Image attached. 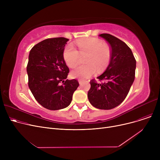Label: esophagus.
Segmentation results:
<instances>
[{
	"label": "esophagus",
	"mask_w": 160,
	"mask_h": 160,
	"mask_svg": "<svg viewBox=\"0 0 160 160\" xmlns=\"http://www.w3.org/2000/svg\"><path fill=\"white\" fill-rule=\"evenodd\" d=\"M78 82H79V84H80V85H81L82 83L83 82L82 80H78Z\"/></svg>",
	"instance_id": "obj_1"
}]
</instances>
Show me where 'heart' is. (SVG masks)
I'll return each mask as SVG.
<instances>
[{
	"label": "heart",
	"mask_w": 160,
	"mask_h": 160,
	"mask_svg": "<svg viewBox=\"0 0 160 160\" xmlns=\"http://www.w3.org/2000/svg\"><path fill=\"white\" fill-rule=\"evenodd\" d=\"M79 52L72 45H67L63 51V58L66 64L71 68L77 66L80 55L87 56L85 63L87 65L79 66L71 72L74 78L86 80L98 72L104 71L108 66L111 59V50L107 45L97 38H88L77 41ZM80 53H79V52Z\"/></svg>",
	"instance_id": "1"
}]
</instances>
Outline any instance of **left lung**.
<instances>
[{
	"label": "left lung",
	"instance_id": "1",
	"mask_svg": "<svg viewBox=\"0 0 160 160\" xmlns=\"http://www.w3.org/2000/svg\"><path fill=\"white\" fill-rule=\"evenodd\" d=\"M110 44L112 55L110 64L98 79L105 82H90L88 97L91 105L100 110H111L121 104L127 97L135 79L136 61L130 47L117 38L102 33Z\"/></svg>",
	"mask_w": 160,
	"mask_h": 160
}]
</instances>
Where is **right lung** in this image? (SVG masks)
Segmentation results:
<instances>
[{
  "instance_id": "1",
  "label": "right lung",
  "mask_w": 160,
  "mask_h": 160,
  "mask_svg": "<svg viewBox=\"0 0 160 160\" xmlns=\"http://www.w3.org/2000/svg\"><path fill=\"white\" fill-rule=\"evenodd\" d=\"M68 41L65 38L47 39L30 51L27 67L28 86L38 103L48 110L69 106L79 86L77 80L66 79L69 69L63 51Z\"/></svg>"
}]
</instances>
